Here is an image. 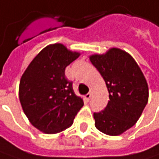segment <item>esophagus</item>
<instances>
[{
	"instance_id": "esophagus-1",
	"label": "esophagus",
	"mask_w": 159,
	"mask_h": 159,
	"mask_svg": "<svg viewBox=\"0 0 159 159\" xmlns=\"http://www.w3.org/2000/svg\"><path fill=\"white\" fill-rule=\"evenodd\" d=\"M84 98H85V100H86V101H89V100H90V98H91V92H90V93H88L87 94H85Z\"/></svg>"
}]
</instances>
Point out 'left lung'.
I'll use <instances>...</instances> for the list:
<instances>
[{
    "label": "left lung",
    "instance_id": "1",
    "mask_svg": "<svg viewBox=\"0 0 159 159\" xmlns=\"http://www.w3.org/2000/svg\"><path fill=\"white\" fill-rule=\"evenodd\" d=\"M89 59L105 80L110 99L103 111L94 113V125L106 135L119 136L137 122L148 104L147 80L135 59L119 48Z\"/></svg>",
    "mask_w": 159,
    "mask_h": 159
}]
</instances>
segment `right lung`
<instances>
[{
	"label": "right lung",
	"instance_id": "1",
	"mask_svg": "<svg viewBox=\"0 0 159 159\" xmlns=\"http://www.w3.org/2000/svg\"><path fill=\"white\" fill-rule=\"evenodd\" d=\"M80 56L62 43L41 51L22 74L19 99L30 123L45 134H56L70 127L83 99L75 94L65 68Z\"/></svg>",
	"mask_w": 159,
	"mask_h": 159
}]
</instances>
